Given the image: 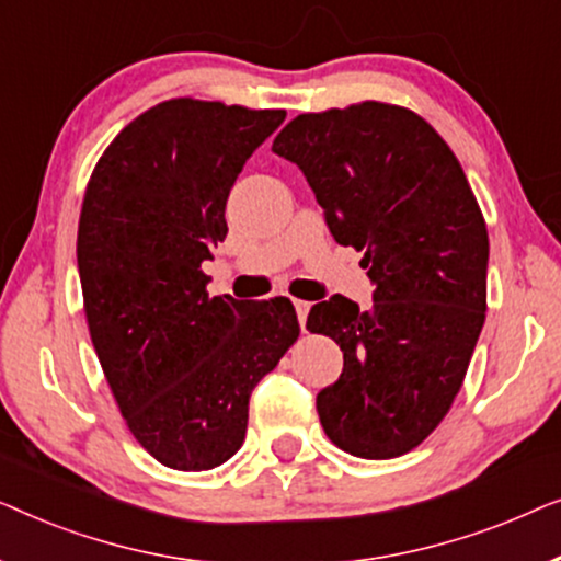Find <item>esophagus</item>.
<instances>
[{"label": "esophagus", "mask_w": 561, "mask_h": 561, "mask_svg": "<svg viewBox=\"0 0 561 561\" xmlns=\"http://www.w3.org/2000/svg\"><path fill=\"white\" fill-rule=\"evenodd\" d=\"M294 306H296V313H298V324H301V329H304L306 317H309V311H311V304L309 301H294Z\"/></svg>", "instance_id": "1"}]
</instances>
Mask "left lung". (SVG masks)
<instances>
[{
    "mask_svg": "<svg viewBox=\"0 0 561 561\" xmlns=\"http://www.w3.org/2000/svg\"><path fill=\"white\" fill-rule=\"evenodd\" d=\"M273 152L301 168L332 237L363 250L373 306L332 296L306 329L340 344L321 426L363 459L401 457L447 416L485 324L488 227L442 135L405 106L298 114Z\"/></svg>",
    "mask_w": 561,
    "mask_h": 561,
    "instance_id": "left-lung-1",
    "label": "left lung"
}]
</instances>
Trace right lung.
<instances>
[{
  "mask_svg": "<svg viewBox=\"0 0 561 561\" xmlns=\"http://www.w3.org/2000/svg\"><path fill=\"white\" fill-rule=\"evenodd\" d=\"M283 110L168 99L110 142L83 194L79 275L89 334L127 428L171 470L227 462L252 388L298 340L288 298L206 294L229 188Z\"/></svg>",
  "mask_w": 561,
  "mask_h": 561,
  "instance_id": "1",
  "label": "right lung"
}]
</instances>
